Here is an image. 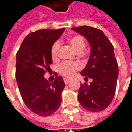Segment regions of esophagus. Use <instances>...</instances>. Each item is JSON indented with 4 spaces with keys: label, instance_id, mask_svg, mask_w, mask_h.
<instances>
[{
    "label": "esophagus",
    "instance_id": "obj_1",
    "mask_svg": "<svg viewBox=\"0 0 132 132\" xmlns=\"http://www.w3.org/2000/svg\"><path fill=\"white\" fill-rule=\"evenodd\" d=\"M64 82L65 84H68L70 82V79H68V78H64Z\"/></svg>",
    "mask_w": 132,
    "mask_h": 132
}]
</instances>
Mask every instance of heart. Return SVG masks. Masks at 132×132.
Listing matches in <instances>:
<instances>
[{"label":"heart","instance_id":"heart-1","mask_svg":"<svg viewBox=\"0 0 132 132\" xmlns=\"http://www.w3.org/2000/svg\"><path fill=\"white\" fill-rule=\"evenodd\" d=\"M68 41L70 46L76 52H81L85 46V41L84 38L80 35H74L70 37ZM60 42L56 41L51 48V57L53 61L58 59V52L60 49ZM81 65L76 62H64L58 66V71L62 76L66 78H70L74 76L77 70H80Z\"/></svg>","mask_w":132,"mask_h":132}]
</instances>
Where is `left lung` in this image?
Segmentation results:
<instances>
[{"mask_svg":"<svg viewBox=\"0 0 132 132\" xmlns=\"http://www.w3.org/2000/svg\"><path fill=\"white\" fill-rule=\"evenodd\" d=\"M72 30L84 36L91 46V55L86 68L80 72L85 80L92 79L90 85L81 84L78 99L80 105L91 112L107 108L116 89L118 66L113 44L100 30L80 26Z\"/></svg>","mask_w":132,"mask_h":132,"instance_id":"8db88e82","label":"left lung"}]
</instances>
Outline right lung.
Returning <instances> with one entry per match:
<instances>
[{
    "instance_id": "right-lung-1",
    "label": "right lung",
    "mask_w": 132,
    "mask_h": 132,
    "mask_svg": "<svg viewBox=\"0 0 132 132\" xmlns=\"http://www.w3.org/2000/svg\"><path fill=\"white\" fill-rule=\"evenodd\" d=\"M64 29L30 32L16 53V78L20 94L27 108L40 116L54 113L62 102L63 78L55 72V79L50 83L44 75L52 64L51 48Z\"/></svg>"
}]
</instances>
